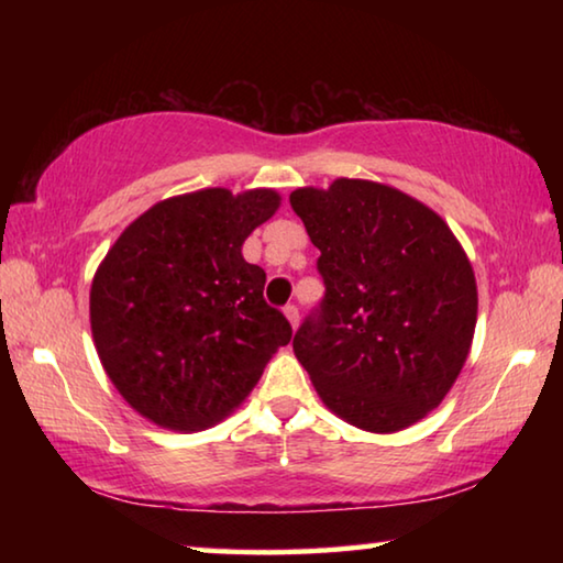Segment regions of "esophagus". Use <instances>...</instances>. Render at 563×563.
Returning a JSON list of instances; mask_svg holds the SVG:
<instances>
[{
    "label": "esophagus",
    "instance_id": "1",
    "mask_svg": "<svg viewBox=\"0 0 563 563\" xmlns=\"http://www.w3.org/2000/svg\"><path fill=\"white\" fill-rule=\"evenodd\" d=\"M285 318L290 320V325H292V328H298V322H300V310H298V305H292V302L285 305Z\"/></svg>",
    "mask_w": 563,
    "mask_h": 563
}]
</instances>
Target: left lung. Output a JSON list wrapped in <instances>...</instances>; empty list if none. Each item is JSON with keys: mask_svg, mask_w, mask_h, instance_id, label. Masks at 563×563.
Masks as SVG:
<instances>
[{"mask_svg": "<svg viewBox=\"0 0 563 563\" xmlns=\"http://www.w3.org/2000/svg\"><path fill=\"white\" fill-rule=\"evenodd\" d=\"M290 206L325 285L295 357L350 424L405 430L442 402L470 355L476 283L462 245L430 208L373 180L298 188Z\"/></svg>", "mask_w": 563, "mask_h": 563, "instance_id": "obj_1", "label": "left lung"}]
</instances>
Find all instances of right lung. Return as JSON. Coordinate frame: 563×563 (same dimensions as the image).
I'll list each match as a JSON object with an SVG mask.
<instances>
[{"instance_id": "1", "label": "right lung", "mask_w": 563, "mask_h": 563, "mask_svg": "<svg viewBox=\"0 0 563 563\" xmlns=\"http://www.w3.org/2000/svg\"><path fill=\"white\" fill-rule=\"evenodd\" d=\"M280 206L275 190L168 198L113 243L91 283V332L123 399L168 430L218 422L243 402L292 328L265 302L241 247Z\"/></svg>"}]
</instances>
